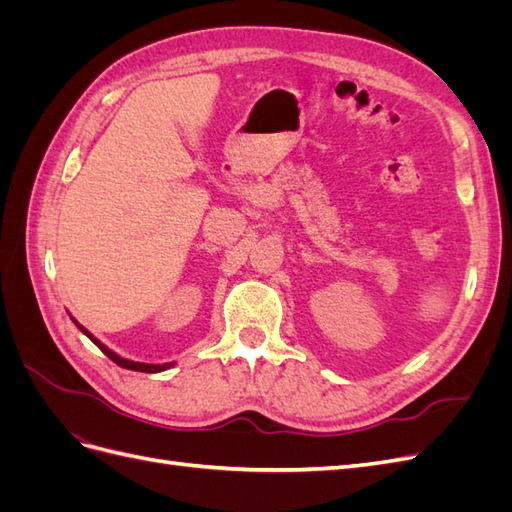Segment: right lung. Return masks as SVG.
<instances>
[{"mask_svg": "<svg viewBox=\"0 0 512 512\" xmlns=\"http://www.w3.org/2000/svg\"><path fill=\"white\" fill-rule=\"evenodd\" d=\"M76 327H79L89 339H91V342H94L106 356H108V359H111L113 363H117L119 367H123V369H132V371H145V374H156V371H162V369H168L170 367V363H164V365H151V363H134V361H128V359H121V356H117L113 350H108L104 344H100L98 342V339L94 337V335H91L85 327H81V324L79 322H76Z\"/></svg>", "mask_w": 512, "mask_h": 512, "instance_id": "1", "label": "right lung"}]
</instances>
